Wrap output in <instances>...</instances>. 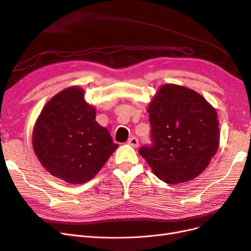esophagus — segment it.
Segmentation results:
<instances>
[{
    "mask_svg": "<svg viewBox=\"0 0 251 251\" xmlns=\"http://www.w3.org/2000/svg\"><path fill=\"white\" fill-rule=\"evenodd\" d=\"M127 144H130L131 147H133V148H137L138 146H139V141H138V139L136 138V137H131V138H128V140H127Z\"/></svg>",
    "mask_w": 251,
    "mask_h": 251,
    "instance_id": "esophagus-1",
    "label": "esophagus"
}]
</instances>
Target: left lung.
<instances>
[{"label": "left lung", "instance_id": "1", "mask_svg": "<svg viewBox=\"0 0 251 251\" xmlns=\"http://www.w3.org/2000/svg\"><path fill=\"white\" fill-rule=\"evenodd\" d=\"M153 146L139 154L169 184L191 181L209 165L220 141L216 109L196 91L175 83L158 89L148 105Z\"/></svg>", "mask_w": 251, "mask_h": 251}]
</instances>
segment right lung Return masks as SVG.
I'll return each instance as SVG.
<instances>
[{
  "instance_id": "add662e5",
  "label": "right lung",
  "mask_w": 251,
  "mask_h": 251,
  "mask_svg": "<svg viewBox=\"0 0 251 251\" xmlns=\"http://www.w3.org/2000/svg\"><path fill=\"white\" fill-rule=\"evenodd\" d=\"M96 109L79 87H69L44 105L32 132L35 156L52 176L70 184L95 177L118 148L98 125Z\"/></svg>"
}]
</instances>
